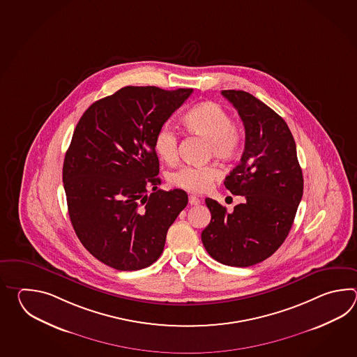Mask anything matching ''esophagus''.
<instances>
[{"mask_svg":"<svg viewBox=\"0 0 357 357\" xmlns=\"http://www.w3.org/2000/svg\"><path fill=\"white\" fill-rule=\"evenodd\" d=\"M189 204L190 205H199L200 204V200L197 197H189Z\"/></svg>","mask_w":357,"mask_h":357,"instance_id":"esophagus-1","label":"esophagus"}]
</instances>
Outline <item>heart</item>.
I'll return each instance as SVG.
<instances>
[{
  "label": "heart",
  "instance_id": "b5f03b06",
  "mask_svg": "<svg viewBox=\"0 0 357 357\" xmlns=\"http://www.w3.org/2000/svg\"><path fill=\"white\" fill-rule=\"evenodd\" d=\"M182 123L190 132L204 137L211 145V153L217 160H232L243 148V135L232 125L227 111L212 100H205L190 108L182 117ZM154 152L158 158L168 165L177 160L178 139L175 130L168 125L160 126L153 140ZM220 177L215 166H182L168 176L169 182L182 190L202 194L211 189Z\"/></svg>",
  "mask_w": 357,
  "mask_h": 357
}]
</instances>
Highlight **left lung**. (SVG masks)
<instances>
[{"instance_id":"8db88e82","label":"left lung","mask_w":357,"mask_h":357,"mask_svg":"<svg viewBox=\"0 0 357 357\" xmlns=\"http://www.w3.org/2000/svg\"><path fill=\"white\" fill-rule=\"evenodd\" d=\"M240 114L245 149L225 180L243 203L228 213L205 199L212 220L202 232L208 254L222 264L250 266L278 250L296 215L303 191L296 144L287 123L271 107L243 91H222Z\"/></svg>"}]
</instances>
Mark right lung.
<instances>
[{
  "instance_id": "1",
  "label": "right lung",
  "mask_w": 357,
  "mask_h": 357,
  "mask_svg": "<svg viewBox=\"0 0 357 357\" xmlns=\"http://www.w3.org/2000/svg\"><path fill=\"white\" fill-rule=\"evenodd\" d=\"M191 93L125 86L94 102L76 125L62 168L68 215L84 248L106 266H152L188 205L183 190L157 189L153 140Z\"/></svg>"
}]
</instances>
